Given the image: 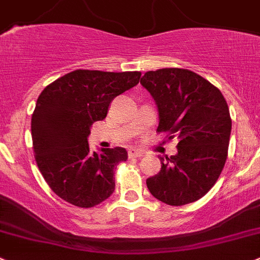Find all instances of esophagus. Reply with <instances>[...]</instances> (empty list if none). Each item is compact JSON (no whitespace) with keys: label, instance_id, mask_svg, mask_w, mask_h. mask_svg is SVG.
Returning <instances> with one entry per match:
<instances>
[{"label":"esophagus","instance_id":"34e87169","mask_svg":"<svg viewBox=\"0 0 260 260\" xmlns=\"http://www.w3.org/2000/svg\"><path fill=\"white\" fill-rule=\"evenodd\" d=\"M144 152L140 151V150L135 149V148H131L129 149V151H127V155H129V157H140L143 156Z\"/></svg>","mask_w":260,"mask_h":260}]
</instances>
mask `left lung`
Segmentation results:
<instances>
[{"instance_id":"8db88e82","label":"left lung","mask_w":260,"mask_h":260,"mask_svg":"<svg viewBox=\"0 0 260 260\" xmlns=\"http://www.w3.org/2000/svg\"><path fill=\"white\" fill-rule=\"evenodd\" d=\"M140 84L156 104L157 131L179 140L178 152L160 156L161 169L146 179L149 191L174 207L197 202L225 164L232 131L228 104L219 89L185 69L148 71Z\"/></svg>"}]
</instances>
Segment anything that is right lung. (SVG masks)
<instances>
[{"label":"right lung","mask_w":260,"mask_h":260,"mask_svg":"<svg viewBox=\"0 0 260 260\" xmlns=\"http://www.w3.org/2000/svg\"><path fill=\"white\" fill-rule=\"evenodd\" d=\"M141 72L75 70L40 93L31 119L35 159L56 195L80 208L114 192V170L126 161L124 148L91 152V125L104 120L111 101L139 84Z\"/></svg>","instance_id":"obj_1"}]
</instances>
